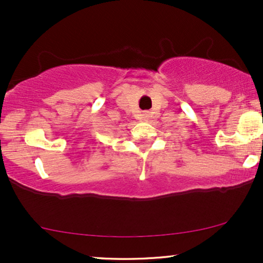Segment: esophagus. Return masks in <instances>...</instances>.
<instances>
[{
	"instance_id": "34e87169",
	"label": "esophagus",
	"mask_w": 263,
	"mask_h": 263,
	"mask_svg": "<svg viewBox=\"0 0 263 263\" xmlns=\"http://www.w3.org/2000/svg\"><path fill=\"white\" fill-rule=\"evenodd\" d=\"M142 120L143 121H148L149 120V114L148 112H143L142 114Z\"/></svg>"
}]
</instances>
